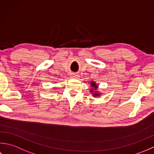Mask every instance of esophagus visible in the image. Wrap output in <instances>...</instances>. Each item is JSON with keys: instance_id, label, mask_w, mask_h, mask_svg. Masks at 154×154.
I'll use <instances>...</instances> for the list:
<instances>
[{"instance_id": "34e87169", "label": "esophagus", "mask_w": 154, "mask_h": 154, "mask_svg": "<svg viewBox=\"0 0 154 154\" xmlns=\"http://www.w3.org/2000/svg\"><path fill=\"white\" fill-rule=\"evenodd\" d=\"M70 76H71V78H78V74H72L71 75H70Z\"/></svg>"}]
</instances>
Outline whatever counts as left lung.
Masks as SVG:
<instances>
[{"mask_svg":"<svg viewBox=\"0 0 154 154\" xmlns=\"http://www.w3.org/2000/svg\"><path fill=\"white\" fill-rule=\"evenodd\" d=\"M90 85L92 86V89L90 90V92L93 94V96L94 97L99 96L100 95V94L96 91L97 88H98V86H97V84L94 82H91Z\"/></svg>","mask_w":154,"mask_h":154,"instance_id":"obj_1","label":"left lung"}]
</instances>
